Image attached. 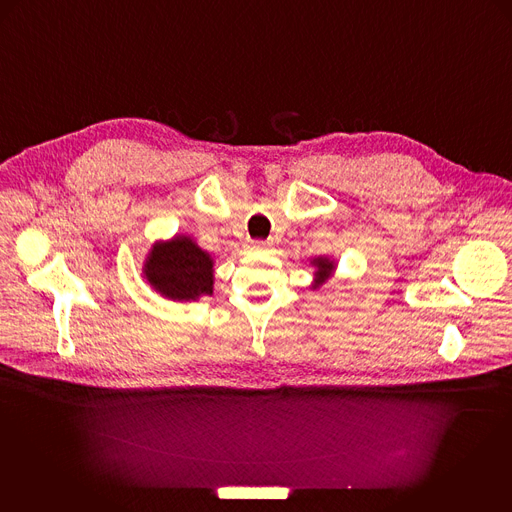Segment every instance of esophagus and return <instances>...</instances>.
Here are the masks:
<instances>
[{
	"instance_id": "1",
	"label": "esophagus",
	"mask_w": 512,
	"mask_h": 512,
	"mask_svg": "<svg viewBox=\"0 0 512 512\" xmlns=\"http://www.w3.org/2000/svg\"><path fill=\"white\" fill-rule=\"evenodd\" d=\"M270 242H267V240H255L253 242V249H259V251H263V249H268L270 247Z\"/></svg>"
}]
</instances>
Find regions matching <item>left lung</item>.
<instances>
[{"mask_svg":"<svg viewBox=\"0 0 512 512\" xmlns=\"http://www.w3.org/2000/svg\"><path fill=\"white\" fill-rule=\"evenodd\" d=\"M315 265L318 267V280L317 284H315V288H317V286H320V284H322V282H324V280L330 276V272H332L334 265H332L330 261H326V259H317V261H315Z\"/></svg>","mask_w":512,"mask_h":512,"instance_id":"1","label":"left lung"}]
</instances>
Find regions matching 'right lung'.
<instances>
[{
  "label": "right lung",
  "instance_id": "1",
  "mask_svg": "<svg viewBox=\"0 0 512 512\" xmlns=\"http://www.w3.org/2000/svg\"><path fill=\"white\" fill-rule=\"evenodd\" d=\"M146 278L165 297L190 301L213 293V261L190 238H174L153 247Z\"/></svg>",
  "mask_w": 512,
  "mask_h": 512
}]
</instances>
